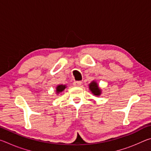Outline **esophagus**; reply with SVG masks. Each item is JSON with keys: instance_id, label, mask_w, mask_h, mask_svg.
<instances>
[{"instance_id": "1", "label": "esophagus", "mask_w": 151, "mask_h": 151, "mask_svg": "<svg viewBox=\"0 0 151 151\" xmlns=\"http://www.w3.org/2000/svg\"><path fill=\"white\" fill-rule=\"evenodd\" d=\"M82 85V81H74L73 85L75 86H80Z\"/></svg>"}]
</instances>
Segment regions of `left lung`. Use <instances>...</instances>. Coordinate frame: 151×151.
<instances>
[{
	"label": "left lung",
	"mask_w": 151,
	"mask_h": 151,
	"mask_svg": "<svg viewBox=\"0 0 151 151\" xmlns=\"http://www.w3.org/2000/svg\"><path fill=\"white\" fill-rule=\"evenodd\" d=\"M89 88H90V90L92 91V93H93L94 95L99 96L100 95L101 93V89L99 88L96 82H92L90 85H89Z\"/></svg>",
	"instance_id": "left-lung-1"
}]
</instances>
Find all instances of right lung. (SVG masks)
<instances>
[{"label": "right lung", "instance_id": "right-lung-1", "mask_svg": "<svg viewBox=\"0 0 151 151\" xmlns=\"http://www.w3.org/2000/svg\"><path fill=\"white\" fill-rule=\"evenodd\" d=\"M65 88H66V86L65 85H60L57 86V93H61V92L65 90Z\"/></svg>", "mask_w": 151, "mask_h": 151}]
</instances>
